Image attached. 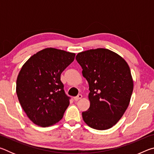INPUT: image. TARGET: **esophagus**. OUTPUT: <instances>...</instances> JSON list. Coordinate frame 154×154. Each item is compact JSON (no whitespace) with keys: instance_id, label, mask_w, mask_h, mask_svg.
Segmentation results:
<instances>
[{"instance_id":"34e87169","label":"esophagus","mask_w":154,"mask_h":154,"mask_svg":"<svg viewBox=\"0 0 154 154\" xmlns=\"http://www.w3.org/2000/svg\"><path fill=\"white\" fill-rule=\"evenodd\" d=\"M82 98V94H78L77 96H75V97H74V100L75 101H77L78 100H79V99H81Z\"/></svg>"}]
</instances>
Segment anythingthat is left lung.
Returning <instances> with one entry per match:
<instances>
[{
    "instance_id": "1",
    "label": "left lung",
    "mask_w": 154,
    "mask_h": 154,
    "mask_svg": "<svg viewBox=\"0 0 154 154\" xmlns=\"http://www.w3.org/2000/svg\"><path fill=\"white\" fill-rule=\"evenodd\" d=\"M76 60L89 84L90 106L83 121L96 130H107L122 118L133 91L130 67L118 54L98 48L78 53Z\"/></svg>"
}]
</instances>
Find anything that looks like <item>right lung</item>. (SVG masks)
<instances>
[{"label": "right lung", "instance_id": "obj_1", "mask_svg": "<svg viewBox=\"0 0 154 154\" xmlns=\"http://www.w3.org/2000/svg\"><path fill=\"white\" fill-rule=\"evenodd\" d=\"M75 54L45 48L23 65L16 82L18 100L28 118L41 127L55 124L69 105L60 81L62 71L73 62Z\"/></svg>", "mask_w": 154, "mask_h": 154}]
</instances>
